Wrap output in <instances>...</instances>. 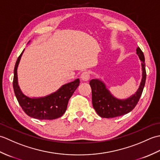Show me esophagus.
I'll use <instances>...</instances> for the list:
<instances>
[{
  "label": "esophagus",
  "mask_w": 160,
  "mask_h": 160,
  "mask_svg": "<svg viewBox=\"0 0 160 160\" xmlns=\"http://www.w3.org/2000/svg\"><path fill=\"white\" fill-rule=\"evenodd\" d=\"M80 78H81V80H82V81H84V82H87V81L89 80V78H90L89 73L88 72V71H84V72L82 74H81Z\"/></svg>",
  "instance_id": "34e87169"
}]
</instances>
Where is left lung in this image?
<instances>
[{
  "instance_id": "obj_1",
  "label": "left lung",
  "mask_w": 160,
  "mask_h": 160,
  "mask_svg": "<svg viewBox=\"0 0 160 160\" xmlns=\"http://www.w3.org/2000/svg\"><path fill=\"white\" fill-rule=\"evenodd\" d=\"M136 52L142 62V73L140 84L135 94L127 99H118L110 92L102 80L96 78L90 81L93 107L99 116L105 118L121 116L129 113L136 106L143 91L147 77L144 53L140 47H138Z\"/></svg>"
}]
</instances>
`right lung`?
<instances>
[{
  "mask_svg": "<svg viewBox=\"0 0 160 160\" xmlns=\"http://www.w3.org/2000/svg\"><path fill=\"white\" fill-rule=\"evenodd\" d=\"M24 50L17 59L13 71V87L19 104L27 115L38 120H54L61 117L65 113L70 98L79 86L80 80L78 78L73 82L64 84L55 92L46 96L31 98L26 96L18 85L17 74Z\"/></svg>",
  "mask_w": 160,
  "mask_h": 160,
  "instance_id": "1",
  "label": "right lung"
}]
</instances>
